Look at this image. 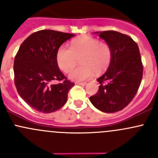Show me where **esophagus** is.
I'll return each instance as SVG.
<instances>
[{"label": "esophagus", "instance_id": "esophagus-1", "mask_svg": "<svg viewBox=\"0 0 158 158\" xmlns=\"http://www.w3.org/2000/svg\"><path fill=\"white\" fill-rule=\"evenodd\" d=\"M78 85H82V86H85V85H86V82H77Z\"/></svg>", "mask_w": 158, "mask_h": 158}]
</instances>
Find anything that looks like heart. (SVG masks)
I'll return each instance as SVG.
<instances>
[{"label":"heart","mask_w":158,"mask_h":158,"mask_svg":"<svg viewBox=\"0 0 158 158\" xmlns=\"http://www.w3.org/2000/svg\"><path fill=\"white\" fill-rule=\"evenodd\" d=\"M111 47L106 43L90 36H83L72 41L70 48L63 45L56 52V62L60 69L69 73L76 65L80 66L69 73L73 81L82 82L92 77L93 73L100 74L107 69L111 63Z\"/></svg>","instance_id":"obj_1"}]
</instances>
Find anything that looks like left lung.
<instances>
[{
  "label": "left lung",
  "mask_w": 158,
  "mask_h": 158,
  "mask_svg": "<svg viewBox=\"0 0 158 158\" xmlns=\"http://www.w3.org/2000/svg\"><path fill=\"white\" fill-rule=\"evenodd\" d=\"M95 33L111 47L112 56L107 71L97 79L99 89L90 101L103 112H116L131 102L141 84L143 66L139 48L130 36L119 32Z\"/></svg>",
  "instance_id": "8db88e82"
}]
</instances>
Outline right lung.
Masks as SVG:
<instances>
[{"label": "right lung", "mask_w": 158, "mask_h": 158, "mask_svg": "<svg viewBox=\"0 0 158 158\" xmlns=\"http://www.w3.org/2000/svg\"><path fill=\"white\" fill-rule=\"evenodd\" d=\"M72 33L43 30L30 35L14 59V82L25 102L40 112L51 113L63 107L74 85L60 72L56 52L60 46L73 37ZM63 82L53 84V81Z\"/></svg>", "instance_id": "add662e5"}]
</instances>
